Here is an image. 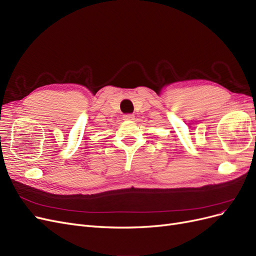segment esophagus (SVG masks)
I'll return each mask as SVG.
<instances>
[{"label": "esophagus", "mask_w": 256, "mask_h": 256, "mask_svg": "<svg viewBox=\"0 0 256 256\" xmlns=\"http://www.w3.org/2000/svg\"><path fill=\"white\" fill-rule=\"evenodd\" d=\"M122 118L125 120H132L134 118V114H130V113H128V114H125L122 116Z\"/></svg>", "instance_id": "esophagus-1"}]
</instances>
